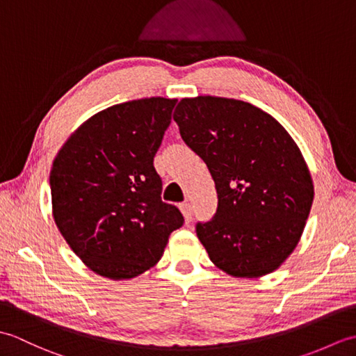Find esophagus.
Segmentation results:
<instances>
[{"mask_svg":"<svg viewBox=\"0 0 356 356\" xmlns=\"http://www.w3.org/2000/svg\"><path fill=\"white\" fill-rule=\"evenodd\" d=\"M180 211H182V214L185 217V222L190 223L193 220V208L190 203H182V205H180Z\"/></svg>","mask_w":356,"mask_h":356,"instance_id":"1","label":"esophagus"}]
</instances>
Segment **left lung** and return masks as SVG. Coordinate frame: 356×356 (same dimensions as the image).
<instances>
[{
	"instance_id": "1",
	"label": "left lung",
	"mask_w": 356,
	"mask_h": 356,
	"mask_svg": "<svg viewBox=\"0 0 356 356\" xmlns=\"http://www.w3.org/2000/svg\"><path fill=\"white\" fill-rule=\"evenodd\" d=\"M172 119L216 184V214L195 226L211 261L237 278L278 269L314 202L311 172L291 134L266 111L228 97H185Z\"/></svg>"
}]
</instances>
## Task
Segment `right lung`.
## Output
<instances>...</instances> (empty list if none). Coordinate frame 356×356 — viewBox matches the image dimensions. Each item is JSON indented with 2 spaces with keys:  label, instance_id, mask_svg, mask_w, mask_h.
Masks as SVG:
<instances>
[{
  "label": "right lung",
  "instance_id": "right-lung-1",
  "mask_svg": "<svg viewBox=\"0 0 356 356\" xmlns=\"http://www.w3.org/2000/svg\"><path fill=\"white\" fill-rule=\"evenodd\" d=\"M176 102L145 97L96 113L53 161V218L72 251L101 277L143 274L184 225L180 211L162 202L153 165Z\"/></svg>",
  "mask_w": 356,
  "mask_h": 356
}]
</instances>
